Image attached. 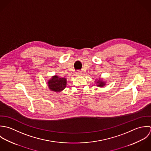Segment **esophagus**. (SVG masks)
I'll list each match as a JSON object with an SVG mask.
<instances>
[{"instance_id": "obj_1", "label": "esophagus", "mask_w": 151, "mask_h": 151, "mask_svg": "<svg viewBox=\"0 0 151 151\" xmlns=\"http://www.w3.org/2000/svg\"><path fill=\"white\" fill-rule=\"evenodd\" d=\"M76 75H78V76H81L82 75V72L81 71H78V72H76Z\"/></svg>"}]
</instances>
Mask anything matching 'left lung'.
I'll list each match as a JSON object with an SVG mask.
<instances>
[{
	"label": "left lung",
	"mask_w": 151,
	"mask_h": 151,
	"mask_svg": "<svg viewBox=\"0 0 151 151\" xmlns=\"http://www.w3.org/2000/svg\"><path fill=\"white\" fill-rule=\"evenodd\" d=\"M95 83L96 84V86L99 88H104L106 85V82L104 81L103 78H99V79H96Z\"/></svg>",
	"instance_id": "obj_1"
}]
</instances>
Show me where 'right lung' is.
Returning a JSON list of instances; mask_svg holds the SVG:
<instances>
[{
	"instance_id": "right-lung-1",
	"label": "right lung",
	"mask_w": 151,
	"mask_h": 151,
	"mask_svg": "<svg viewBox=\"0 0 151 151\" xmlns=\"http://www.w3.org/2000/svg\"><path fill=\"white\" fill-rule=\"evenodd\" d=\"M67 79L65 78H60L55 75L52 76L47 82V86L50 90L54 92H60L66 87Z\"/></svg>"
}]
</instances>
